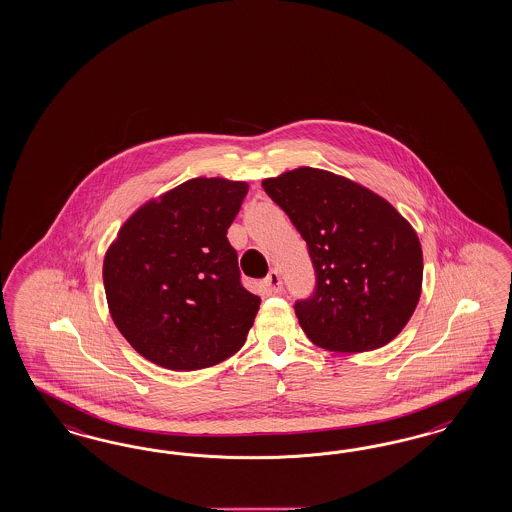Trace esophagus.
I'll use <instances>...</instances> for the list:
<instances>
[{
  "instance_id": "1",
  "label": "esophagus",
  "mask_w": 512,
  "mask_h": 512,
  "mask_svg": "<svg viewBox=\"0 0 512 512\" xmlns=\"http://www.w3.org/2000/svg\"><path fill=\"white\" fill-rule=\"evenodd\" d=\"M264 289H266V293H279L281 291V278H279L278 272L276 270H272L263 281Z\"/></svg>"
}]
</instances>
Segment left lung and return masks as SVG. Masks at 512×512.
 I'll list each match as a JSON object with an SVG mask.
<instances>
[{
	"mask_svg": "<svg viewBox=\"0 0 512 512\" xmlns=\"http://www.w3.org/2000/svg\"><path fill=\"white\" fill-rule=\"evenodd\" d=\"M263 187L306 240L315 268V293L295 304L306 336L334 353L394 340L422 289V248L409 221L368 187L323 169L283 172Z\"/></svg>",
	"mask_w": 512,
	"mask_h": 512,
	"instance_id": "1",
	"label": "left lung"
}]
</instances>
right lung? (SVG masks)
Segmentation results:
<instances>
[{
    "instance_id": "add662e5",
    "label": "right lung",
    "mask_w": 512,
    "mask_h": 512,
    "mask_svg": "<svg viewBox=\"0 0 512 512\" xmlns=\"http://www.w3.org/2000/svg\"><path fill=\"white\" fill-rule=\"evenodd\" d=\"M246 182L193 178L142 204L103 261L114 325L150 362L193 372L233 357L261 298L240 283L227 229Z\"/></svg>"
}]
</instances>
